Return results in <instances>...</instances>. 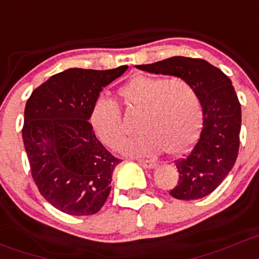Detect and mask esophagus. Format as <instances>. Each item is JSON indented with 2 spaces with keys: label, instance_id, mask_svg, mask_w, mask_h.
Returning a JSON list of instances; mask_svg holds the SVG:
<instances>
[{
  "label": "esophagus",
  "instance_id": "1",
  "mask_svg": "<svg viewBox=\"0 0 259 259\" xmlns=\"http://www.w3.org/2000/svg\"><path fill=\"white\" fill-rule=\"evenodd\" d=\"M138 163H141L142 165L146 166V168L148 169H153L158 165V163L154 162V160H147V159H140L138 160Z\"/></svg>",
  "mask_w": 259,
  "mask_h": 259
}]
</instances>
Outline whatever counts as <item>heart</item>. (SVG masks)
I'll return each mask as SVG.
<instances>
[{
	"instance_id": "heart-1",
	"label": "heart",
	"mask_w": 259,
	"mask_h": 259,
	"mask_svg": "<svg viewBox=\"0 0 259 259\" xmlns=\"http://www.w3.org/2000/svg\"><path fill=\"white\" fill-rule=\"evenodd\" d=\"M127 112H140V133L121 144L128 155H155L165 151L177 155L195 142L201 123V108L193 86L184 79L136 76L118 90ZM97 137L116 149L123 138L121 110L113 100L99 97L90 112Z\"/></svg>"
}]
</instances>
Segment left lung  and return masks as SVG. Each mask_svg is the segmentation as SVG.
I'll return each mask as SVG.
<instances>
[{"label":"left lung","mask_w":259,"mask_h":259,"mask_svg":"<svg viewBox=\"0 0 259 259\" xmlns=\"http://www.w3.org/2000/svg\"><path fill=\"white\" fill-rule=\"evenodd\" d=\"M136 66L184 79L195 90L202 107L201 132L190 153L175 162L179 180L169 194L179 200L207 196L227 177L238 155L241 105L232 82L219 68L196 58L173 57Z\"/></svg>","instance_id":"8db88e82"}]
</instances>
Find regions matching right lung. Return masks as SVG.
<instances>
[{
  "label": "right lung",
  "mask_w": 259,
  "mask_h": 259,
  "mask_svg": "<svg viewBox=\"0 0 259 259\" xmlns=\"http://www.w3.org/2000/svg\"><path fill=\"white\" fill-rule=\"evenodd\" d=\"M127 69H68L27 101L22 137L33 180L44 199L68 215L99 212L110 194L121 159L97 140L89 119L102 89Z\"/></svg>",
  "instance_id": "obj_1"
}]
</instances>
